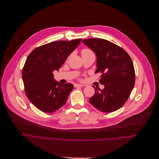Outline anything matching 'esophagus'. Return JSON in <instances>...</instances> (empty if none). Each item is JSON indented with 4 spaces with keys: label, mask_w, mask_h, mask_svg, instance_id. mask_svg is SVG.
<instances>
[{
    "label": "esophagus",
    "mask_w": 159,
    "mask_h": 159,
    "mask_svg": "<svg viewBox=\"0 0 159 159\" xmlns=\"http://www.w3.org/2000/svg\"><path fill=\"white\" fill-rule=\"evenodd\" d=\"M75 87H79V86H80V87H82V86H84L85 85H84V84H75Z\"/></svg>",
    "instance_id": "1"
}]
</instances>
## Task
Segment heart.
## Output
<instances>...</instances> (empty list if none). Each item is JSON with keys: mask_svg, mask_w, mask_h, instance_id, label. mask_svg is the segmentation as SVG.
I'll return each instance as SVG.
<instances>
[{"mask_svg": "<svg viewBox=\"0 0 159 159\" xmlns=\"http://www.w3.org/2000/svg\"><path fill=\"white\" fill-rule=\"evenodd\" d=\"M91 52H92L90 50H89L88 49H84L81 51V55H83V54H89V53H91Z\"/></svg>", "mask_w": 159, "mask_h": 159, "instance_id": "1", "label": "heart"}]
</instances>
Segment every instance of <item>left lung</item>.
<instances>
[{
    "mask_svg": "<svg viewBox=\"0 0 159 159\" xmlns=\"http://www.w3.org/2000/svg\"><path fill=\"white\" fill-rule=\"evenodd\" d=\"M97 56V73L101 71L100 83L103 89L94 88L89 99L98 110L110 113L120 108L127 100L135 85L133 62L124 49L105 39L92 38L83 41Z\"/></svg>",
    "mask_w": 159,
    "mask_h": 159,
    "instance_id": "8db88e82",
    "label": "left lung"
}]
</instances>
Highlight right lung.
<instances>
[{
  "mask_svg": "<svg viewBox=\"0 0 159 159\" xmlns=\"http://www.w3.org/2000/svg\"><path fill=\"white\" fill-rule=\"evenodd\" d=\"M81 40L52 42L36 48L28 56L22 74L25 91L30 102L41 111L52 113L66 103L73 85L59 83L52 73L59 71Z\"/></svg>",
  "mask_w": 159,
  "mask_h": 159,
  "instance_id": "obj_1",
  "label": "right lung"
}]
</instances>
